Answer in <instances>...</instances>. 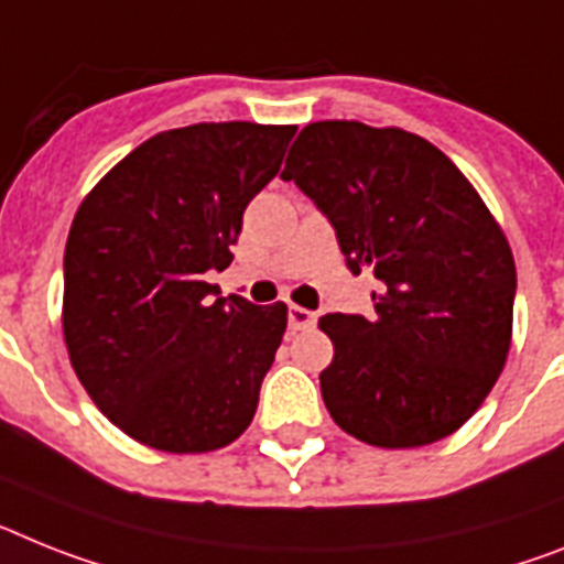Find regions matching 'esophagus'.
Masks as SVG:
<instances>
[{
	"label": "esophagus",
	"mask_w": 564,
	"mask_h": 564,
	"mask_svg": "<svg viewBox=\"0 0 564 564\" xmlns=\"http://www.w3.org/2000/svg\"><path fill=\"white\" fill-rule=\"evenodd\" d=\"M315 326V312L304 310V306H290V329H310Z\"/></svg>",
	"instance_id": "esophagus-1"
}]
</instances>
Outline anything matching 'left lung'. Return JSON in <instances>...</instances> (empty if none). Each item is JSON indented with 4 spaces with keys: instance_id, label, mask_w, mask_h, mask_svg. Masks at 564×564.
<instances>
[{
    "instance_id": "left-lung-1",
    "label": "left lung",
    "mask_w": 564,
    "mask_h": 564,
    "mask_svg": "<svg viewBox=\"0 0 564 564\" xmlns=\"http://www.w3.org/2000/svg\"><path fill=\"white\" fill-rule=\"evenodd\" d=\"M283 180L333 224L352 274L378 278L376 315L333 312L321 395L372 447L456 433L494 390L513 335L516 263L490 209L444 151L401 129L310 122Z\"/></svg>"
}]
</instances>
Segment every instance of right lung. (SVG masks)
<instances>
[{"label": "right lung", "mask_w": 564, "mask_h": 564, "mask_svg": "<svg viewBox=\"0 0 564 564\" xmlns=\"http://www.w3.org/2000/svg\"><path fill=\"white\" fill-rule=\"evenodd\" d=\"M295 126L197 122L137 145L79 203L65 243L63 333L94 404L165 453L226 447L254 419L286 304L220 295L243 212Z\"/></svg>", "instance_id": "obj_1"}]
</instances>
